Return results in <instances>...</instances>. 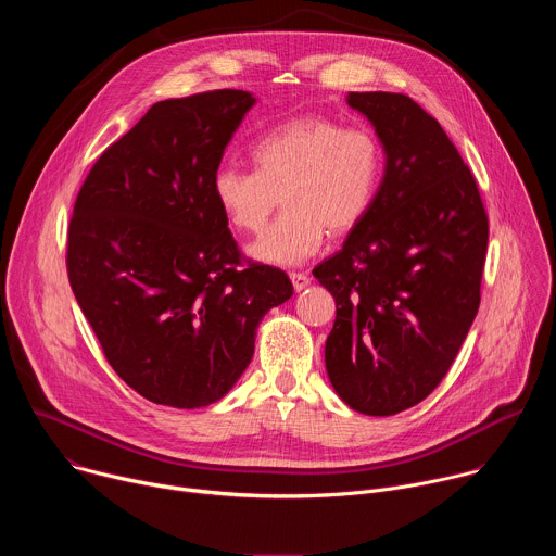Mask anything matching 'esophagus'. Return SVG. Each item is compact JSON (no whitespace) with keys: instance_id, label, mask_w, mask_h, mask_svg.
I'll use <instances>...</instances> for the list:
<instances>
[{"instance_id":"obj_1","label":"esophagus","mask_w":556,"mask_h":556,"mask_svg":"<svg viewBox=\"0 0 556 556\" xmlns=\"http://www.w3.org/2000/svg\"><path fill=\"white\" fill-rule=\"evenodd\" d=\"M290 281H292V286H294V290L296 292H301V290H305L307 286H309V277L307 275H303V273H290Z\"/></svg>"}]
</instances>
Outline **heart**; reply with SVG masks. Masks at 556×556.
<instances>
[{
  "instance_id": "heart-1",
  "label": "heart",
  "mask_w": 556,
  "mask_h": 556,
  "mask_svg": "<svg viewBox=\"0 0 556 556\" xmlns=\"http://www.w3.org/2000/svg\"><path fill=\"white\" fill-rule=\"evenodd\" d=\"M255 172L219 167L211 193L228 224L257 232L281 193L283 215L249 247L255 262L299 266L319 253L326 232L345 235L369 213L384 172V151L369 129L305 114L286 121L253 149Z\"/></svg>"
}]
</instances>
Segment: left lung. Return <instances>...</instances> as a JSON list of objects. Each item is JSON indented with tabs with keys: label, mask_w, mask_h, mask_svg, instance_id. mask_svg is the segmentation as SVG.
Wrapping results in <instances>:
<instances>
[{
	"label": "left lung",
	"mask_w": 556,
	"mask_h": 556,
	"mask_svg": "<svg viewBox=\"0 0 556 556\" xmlns=\"http://www.w3.org/2000/svg\"><path fill=\"white\" fill-rule=\"evenodd\" d=\"M384 151L378 195L314 268L337 301L326 369L358 414L393 416L440 384L480 307L489 217L455 144L416 101L350 92Z\"/></svg>",
	"instance_id": "obj_1"
}]
</instances>
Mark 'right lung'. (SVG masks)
I'll list each match as a JSON object with an SVG mask.
<instances>
[{"mask_svg":"<svg viewBox=\"0 0 556 556\" xmlns=\"http://www.w3.org/2000/svg\"><path fill=\"white\" fill-rule=\"evenodd\" d=\"M257 103L244 90L169 99L92 167L67 230V275L108 363L142 399L198 409L251 365L286 273L240 253L211 193L226 144Z\"/></svg>","mask_w":556,"mask_h":556,"instance_id":"obj_1","label":"right lung"}]
</instances>
